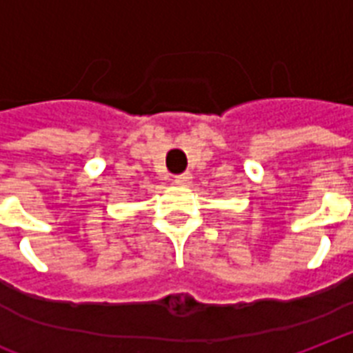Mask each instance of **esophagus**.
I'll return each mask as SVG.
<instances>
[{"instance_id":"esophagus-1","label":"esophagus","mask_w":353,"mask_h":353,"mask_svg":"<svg viewBox=\"0 0 353 353\" xmlns=\"http://www.w3.org/2000/svg\"><path fill=\"white\" fill-rule=\"evenodd\" d=\"M174 183H176L177 187H188V185L192 183V176H190L188 172H185V174H179V176H176Z\"/></svg>"}]
</instances>
